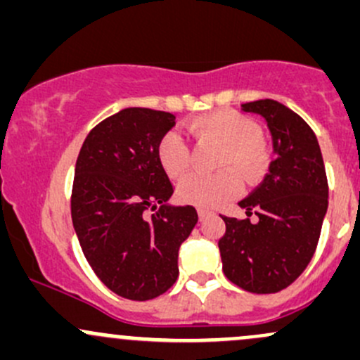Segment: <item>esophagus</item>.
<instances>
[{"label":"esophagus","instance_id":"obj_1","mask_svg":"<svg viewBox=\"0 0 360 360\" xmlns=\"http://www.w3.org/2000/svg\"><path fill=\"white\" fill-rule=\"evenodd\" d=\"M197 214H199V219H204L211 214V211L204 210V207H199V210H197Z\"/></svg>","mask_w":360,"mask_h":360}]
</instances>
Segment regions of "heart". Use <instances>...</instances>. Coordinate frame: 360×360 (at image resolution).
Masks as SVG:
<instances>
[{"label": "heart", "mask_w": 360, "mask_h": 360, "mask_svg": "<svg viewBox=\"0 0 360 360\" xmlns=\"http://www.w3.org/2000/svg\"><path fill=\"white\" fill-rule=\"evenodd\" d=\"M199 142L223 146L216 175H188L179 185L184 202L199 207H214L233 197L240 188L237 176L247 184L261 179L269 166V148L261 139V129L252 118L233 110H218L200 115L187 125ZM158 160L169 179H181L188 169V148L180 134L168 132L158 146Z\"/></svg>", "instance_id": "obj_1"}]
</instances>
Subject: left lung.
I'll return each instance as SVG.
<instances>
[{
    "instance_id": "obj_1",
    "label": "left lung",
    "mask_w": 360,
    "mask_h": 360,
    "mask_svg": "<svg viewBox=\"0 0 360 360\" xmlns=\"http://www.w3.org/2000/svg\"><path fill=\"white\" fill-rule=\"evenodd\" d=\"M242 110L266 120L276 158L262 184L238 202L257 221L221 216L226 231L218 247L231 283L274 293L293 283L314 256L328 211L326 172L314 132L290 108L259 99Z\"/></svg>"
}]
</instances>
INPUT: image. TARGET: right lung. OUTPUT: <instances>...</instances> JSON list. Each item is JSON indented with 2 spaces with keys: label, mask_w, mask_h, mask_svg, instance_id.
Masks as SVG:
<instances>
[{
  "label": "right lung",
  "mask_w": 360,
  "mask_h": 360,
  "mask_svg": "<svg viewBox=\"0 0 360 360\" xmlns=\"http://www.w3.org/2000/svg\"><path fill=\"white\" fill-rule=\"evenodd\" d=\"M173 125L166 111L125 108L89 132L77 158V238L96 276L130 300H150L175 283L179 249L197 223L195 207L168 204L173 185L158 146Z\"/></svg>",
  "instance_id": "add662e5"
}]
</instances>
